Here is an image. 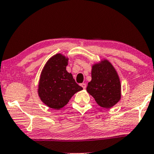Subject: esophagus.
<instances>
[{
    "instance_id": "obj_1",
    "label": "esophagus",
    "mask_w": 154,
    "mask_h": 154,
    "mask_svg": "<svg viewBox=\"0 0 154 154\" xmlns=\"http://www.w3.org/2000/svg\"><path fill=\"white\" fill-rule=\"evenodd\" d=\"M81 86H82L83 88H86V84H84V83H83V84H81Z\"/></svg>"
}]
</instances>
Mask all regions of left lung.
Segmentation results:
<instances>
[{
    "label": "left lung",
    "instance_id": "8db88e82",
    "mask_svg": "<svg viewBox=\"0 0 154 154\" xmlns=\"http://www.w3.org/2000/svg\"><path fill=\"white\" fill-rule=\"evenodd\" d=\"M86 91L102 107L111 108L121 98L120 81L117 71L107 60L92 66L91 81Z\"/></svg>",
    "mask_w": 154,
    "mask_h": 154
}]
</instances>
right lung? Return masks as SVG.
<instances>
[{
  "label": "right lung",
  "instance_id": "obj_1",
  "mask_svg": "<svg viewBox=\"0 0 154 154\" xmlns=\"http://www.w3.org/2000/svg\"><path fill=\"white\" fill-rule=\"evenodd\" d=\"M68 57L56 54L48 60L41 73L38 94L49 107L60 109L68 104L73 96L83 89L66 70Z\"/></svg>",
  "mask_w": 154,
  "mask_h": 154
}]
</instances>
